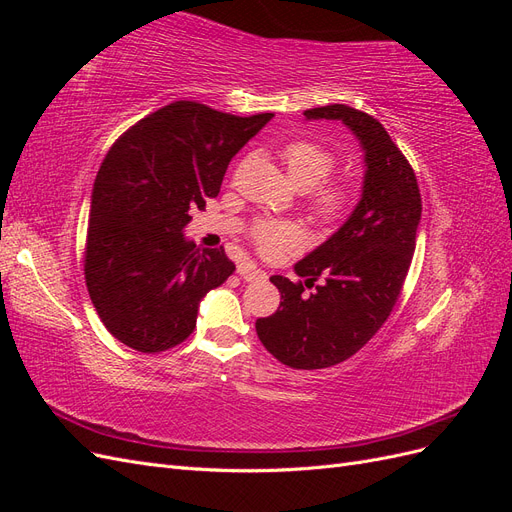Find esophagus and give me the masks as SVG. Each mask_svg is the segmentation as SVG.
<instances>
[{
	"mask_svg": "<svg viewBox=\"0 0 512 512\" xmlns=\"http://www.w3.org/2000/svg\"><path fill=\"white\" fill-rule=\"evenodd\" d=\"M239 275L243 277L245 282H256V280H265L267 273L260 271L256 265H252V262H247V265H241L239 269Z\"/></svg>",
	"mask_w": 512,
	"mask_h": 512,
	"instance_id": "1",
	"label": "esophagus"
}]
</instances>
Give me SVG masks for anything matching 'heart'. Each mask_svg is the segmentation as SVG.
<instances>
[{
  "label": "heart",
  "mask_w": 512,
  "mask_h": 512,
  "mask_svg": "<svg viewBox=\"0 0 512 512\" xmlns=\"http://www.w3.org/2000/svg\"><path fill=\"white\" fill-rule=\"evenodd\" d=\"M282 162L286 166L288 179L299 190H312L327 179L337 164L333 151L314 141H292L282 149ZM350 207V190L344 183H323L309 196V211L322 224L339 222ZM252 239L260 254L273 256L286 247L299 243V230L284 222H258L252 228Z\"/></svg>",
  "instance_id": "1"
}]
</instances>
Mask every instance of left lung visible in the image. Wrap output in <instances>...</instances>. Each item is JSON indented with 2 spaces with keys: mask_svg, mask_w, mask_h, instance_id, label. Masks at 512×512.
Listing matches in <instances>:
<instances>
[{
  "mask_svg": "<svg viewBox=\"0 0 512 512\" xmlns=\"http://www.w3.org/2000/svg\"><path fill=\"white\" fill-rule=\"evenodd\" d=\"M307 119H339L365 151L359 205L346 224L294 265L303 282L273 275L282 294L277 312L256 320V333L277 361L322 369L350 359L391 316L404 288L421 222V190L404 153L371 115L346 104L309 108Z\"/></svg>",
  "mask_w": 512,
  "mask_h": 512,
  "instance_id": "8db88e82",
  "label": "left lung"
}]
</instances>
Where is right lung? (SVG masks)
Listing matches in <instances>:
<instances>
[{
    "label": "right lung",
    "mask_w": 512,
    "mask_h": 512,
    "mask_svg": "<svg viewBox=\"0 0 512 512\" xmlns=\"http://www.w3.org/2000/svg\"><path fill=\"white\" fill-rule=\"evenodd\" d=\"M271 117L179 100L108 149L91 194L85 282L121 344L156 354L185 342L200 299L235 271L224 247L200 250L183 228L220 194L228 162Z\"/></svg>",
    "instance_id": "add662e5"
}]
</instances>
